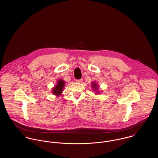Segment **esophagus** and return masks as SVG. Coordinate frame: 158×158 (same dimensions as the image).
Segmentation results:
<instances>
[{
  "label": "esophagus",
  "instance_id": "34e87169",
  "mask_svg": "<svg viewBox=\"0 0 158 158\" xmlns=\"http://www.w3.org/2000/svg\"><path fill=\"white\" fill-rule=\"evenodd\" d=\"M82 81H83L82 79H80V80H76V82H77V83H82Z\"/></svg>",
  "mask_w": 158,
  "mask_h": 158
}]
</instances>
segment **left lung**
<instances>
[{"label": "left lung", "mask_w": 158, "mask_h": 158, "mask_svg": "<svg viewBox=\"0 0 158 158\" xmlns=\"http://www.w3.org/2000/svg\"><path fill=\"white\" fill-rule=\"evenodd\" d=\"M92 88H93V89L94 90H98V87L97 83H95V82L92 83ZM97 92L98 94V91H97Z\"/></svg>", "instance_id": "8db88e82"}]
</instances>
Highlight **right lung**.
Returning a JSON list of instances; mask_svg holds the SVG:
<instances>
[{"label":"right lung","mask_w":158,"mask_h":158,"mask_svg":"<svg viewBox=\"0 0 158 158\" xmlns=\"http://www.w3.org/2000/svg\"><path fill=\"white\" fill-rule=\"evenodd\" d=\"M64 85H65V82L63 80H59L57 81V84L53 88V90H52L53 94L56 96L61 95Z\"/></svg>","instance_id":"1"}]
</instances>
